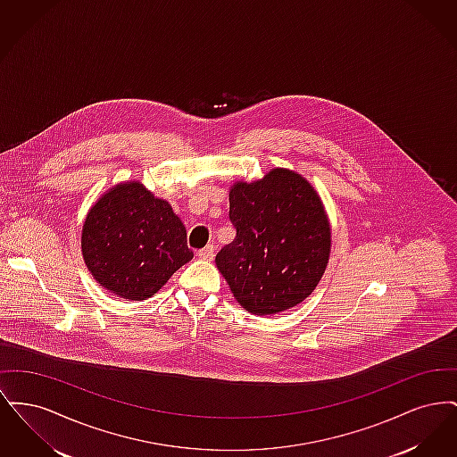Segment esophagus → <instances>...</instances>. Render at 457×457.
I'll list each match as a JSON object with an SVG mask.
<instances>
[{
  "mask_svg": "<svg viewBox=\"0 0 457 457\" xmlns=\"http://www.w3.org/2000/svg\"><path fill=\"white\" fill-rule=\"evenodd\" d=\"M216 252V246L214 245H207L205 248H202V250H198V259H202V261H214V253Z\"/></svg>",
  "mask_w": 457,
  "mask_h": 457,
  "instance_id": "obj_1",
  "label": "esophagus"
}]
</instances>
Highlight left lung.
<instances>
[{
	"mask_svg": "<svg viewBox=\"0 0 457 457\" xmlns=\"http://www.w3.org/2000/svg\"><path fill=\"white\" fill-rule=\"evenodd\" d=\"M235 239L216 255L233 296L253 315L302 303L326 272L330 224L324 204L302 174L276 168L229 192Z\"/></svg>",
	"mask_w": 457,
	"mask_h": 457,
	"instance_id": "obj_1",
	"label": "left lung"
}]
</instances>
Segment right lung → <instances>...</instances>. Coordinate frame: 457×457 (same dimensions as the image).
<instances>
[{"instance_id": "add662e5", "label": "right lung", "mask_w": 457, "mask_h": 457, "mask_svg": "<svg viewBox=\"0 0 457 457\" xmlns=\"http://www.w3.org/2000/svg\"><path fill=\"white\" fill-rule=\"evenodd\" d=\"M82 255L97 283L133 302L154 296L194 259L187 229L171 205L140 181L112 187L90 207Z\"/></svg>"}]
</instances>
